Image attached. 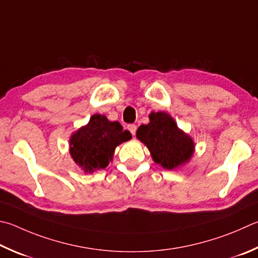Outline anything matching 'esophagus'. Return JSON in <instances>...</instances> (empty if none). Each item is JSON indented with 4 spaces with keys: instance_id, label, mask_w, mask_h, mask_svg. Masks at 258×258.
Segmentation results:
<instances>
[{
    "instance_id": "obj_1",
    "label": "esophagus",
    "mask_w": 258,
    "mask_h": 258,
    "mask_svg": "<svg viewBox=\"0 0 258 258\" xmlns=\"http://www.w3.org/2000/svg\"><path fill=\"white\" fill-rule=\"evenodd\" d=\"M127 128H128L130 132L132 133V135L134 137L135 133H137V125H134V124H130V125L127 126Z\"/></svg>"
}]
</instances>
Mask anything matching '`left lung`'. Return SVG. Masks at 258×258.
<instances>
[{"instance_id":"obj_1","label":"left lung","mask_w":258,"mask_h":258,"mask_svg":"<svg viewBox=\"0 0 258 258\" xmlns=\"http://www.w3.org/2000/svg\"><path fill=\"white\" fill-rule=\"evenodd\" d=\"M149 117L150 123L140 126L137 138L147 145L153 160L169 170L188 161L194 152V143L188 135L166 113H151Z\"/></svg>"}]
</instances>
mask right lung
Returning a JSON list of instances; mask_svg holds the SVG:
<instances>
[{
  "instance_id": "obj_1",
  "label": "right lung",
  "mask_w": 258,
  "mask_h": 258,
  "mask_svg": "<svg viewBox=\"0 0 258 258\" xmlns=\"http://www.w3.org/2000/svg\"><path fill=\"white\" fill-rule=\"evenodd\" d=\"M131 139L132 135L118 121H109L106 116L96 114L87 126L72 135L70 152L84 171L92 172L108 166L117 145Z\"/></svg>"
}]
</instances>
